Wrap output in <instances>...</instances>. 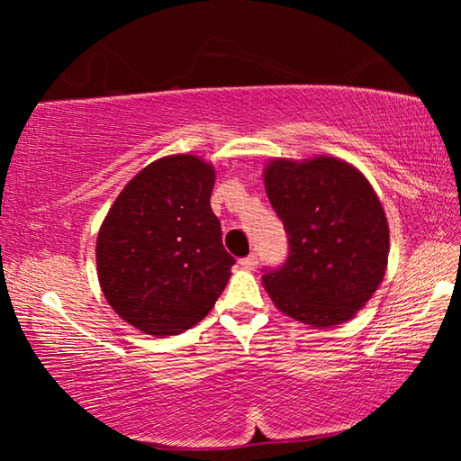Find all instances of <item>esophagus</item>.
<instances>
[{
  "instance_id": "obj_1",
  "label": "esophagus",
  "mask_w": 461,
  "mask_h": 461,
  "mask_svg": "<svg viewBox=\"0 0 461 461\" xmlns=\"http://www.w3.org/2000/svg\"><path fill=\"white\" fill-rule=\"evenodd\" d=\"M240 264H241V268H246V270H254L256 267H258V256H256V254H249V256H246V258H241V260H240Z\"/></svg>"
}]
</instances>
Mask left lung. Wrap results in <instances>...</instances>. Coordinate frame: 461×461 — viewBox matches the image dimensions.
I'll return each instance as SVG.
<instances>
[{
    "label": "left lung",
    "mask_w": 461,
    "mask_h": 461,
    "mask_svg": "<svg viewBox=\"0 0 461 461\" xmlns=\"http://www.w3.org/2000/svg\"><path fill=\"white\" fill-rule=\"evenodd\" d=\"M264 186L288 236L286 262L262 276L272 303L311 327L346 323L386 272L390 236L378 194L333 156L270 160Z\"/></svg>",
    "instance_id": "obj_1"
}]
</instances>
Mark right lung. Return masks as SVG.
Returning a JSON list of instances; mask_svg holds the SVG:
<instances>
[{"mask_svg":"<svg viewBox=\"0 0 461 461\" xmlns=\"http://www.w3.org/2000/svg\"><path fill=\"white\" fill-rule=\"evenodd\" d=\"M215 168L193 154L154 160L123 186L101 223L97 276L123 321L148 335L197 325L236 260L212 209Z\"/></svg>","mask_w":461,"mask_h":461,"instance_id":"add662e5","label":"right lung"}]
</instances>
